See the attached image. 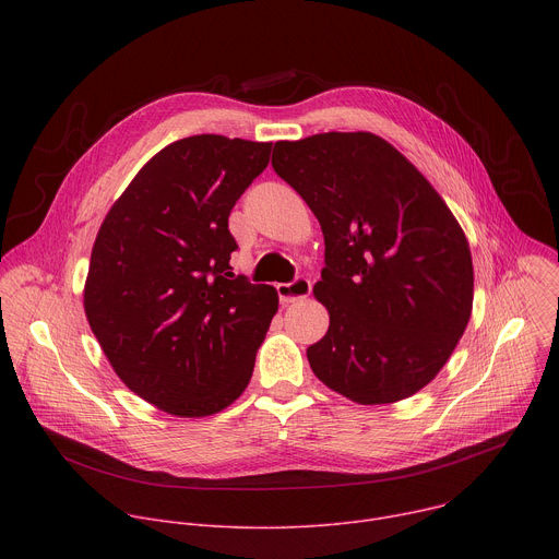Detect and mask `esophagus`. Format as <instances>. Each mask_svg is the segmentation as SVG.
Listing matches in <instances>:
<instances>
[{"label": "esophagus", "instance_id": "1", "mask_svg": "<svg viewBox=\"0 0 559 559\" xmlns=\"http://www.w3.org/2000/svg\"><path fill=\"white\" fill-rule=\"evenodd\" d=\"M276 292H278V298L281 302H296V300H302L309 296L311 292V283L302 276L294 278L292 283H278L276 285Z\"/></svg>", "mask_w": 559, "mask_h": 559}]
</instances>
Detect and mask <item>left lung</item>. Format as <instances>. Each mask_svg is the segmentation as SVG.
Instances as JSON below:
<instances>
[{"label": "left lung", "instance_id": "1", "mask_svg": "<svg viewBox=\"0 0 559 559\" xmlns=\"http://www.w3.org/2000/svg\"><path fill=\"white\" fill-rule=\"evenodd\" d=\"M274 173L325 236L313 296L328 334L307 347L318 380L358 405H386L429 384L473 307L466 236L414 164L371 132L276 141Z\"/></svg>", "mask_w": 559, "mask_h": 559}]
</instances>
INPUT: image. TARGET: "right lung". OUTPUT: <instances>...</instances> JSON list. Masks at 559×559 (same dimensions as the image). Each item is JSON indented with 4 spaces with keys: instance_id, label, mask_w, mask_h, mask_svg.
Here are the masks:
<instances>
[{
    "instance_id": "add662e5",
    "label": "right lung",
    "mask_w": 559,
    "mask_h": 559,
    "mask_svg": "<svg viewBox=\"0 0 559 559\" xmlns=\"http://www.w3.org/2000/svg\"><path fill=\"white\" fill-rule=\"evenodd\" d=\"M272 143L197 134L166 145L106 214L84 309L117 376L150 405L212 416L241 395L278 309L272 285L234 276V203Z\"/></svg>"
}]
</instances>
